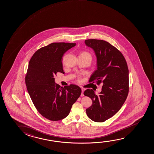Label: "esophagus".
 Returning <instances> with one entry per match:
<instances>
[{
  "instance_id": "1",
  "label": "esophagus",
  "mask_w": 154,
  "mask_h": 154,
  "mask_svg": "<svg viewBox=\"0 0 154 154\" xmlns=\"http://www.w3.org/2000/svg\"><path fill=\"white\" fill-rule=\"evenodd\" d=\"M84 89L82 88V94H81V96H84Z\"/></svg>"
}]
</instances>
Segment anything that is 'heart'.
<instances>
[{
  "mask_svg": "<svg viewBox=\"0 0 154 154\" xmlns=\"http://www.w3.org/2000/svg\"><path fill=\"white\" fill-rule=\"evenodd\" d=\"M82 54V55H85V56H89V57H90L91 58V54H90L88 52L84 51L83 52H82V54ZM77 80H78V82H80V77H78V79H77Z\"/></svg>",
  "mask_w": 154,
  "mask_h": 154,
  "instance_id": "obj_1",
  "label": "heart"
}]
</instances>
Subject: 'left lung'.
<instances>
[{
  "label": "left lung",
  "instance_id": "1",
  "mask_svg": "<svg viewBox=\"0 0 154 154\" xmlns=\"http://www.w3.org/2000/svg\"><path fill=\"white\" fill-rule=\"evenodd\" d=\"M85 43L93 49L97 59V69L92 74L89 83L103 84L98 95L92 89L84 92L93 102L86 111L91 120L103 122L116 114L127 99L129 90V69L122 54L107 41L88 39Z\"/></svg>",
  "mask_w": 154,
  "mask_h": 154
}]
</instances>
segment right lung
<instances>
[{"instance_id":"1","label":"right lung","mask_w":154,"mask_h":154,"mask_svg":"<svg viewBox=\"0 0 154 154\" xmlns=\"http://www.w3.org/2000/svg\"><path fill=\"white\" fill-rule=\"evenodd\" d=\"M76 43H52L42 47L29 60L25 84L38 111L49 120H60L68 116L82 90L74 84L61 87L54 82L57 72L64 73L62 59Z\"/></svg>"}]
</instances>
